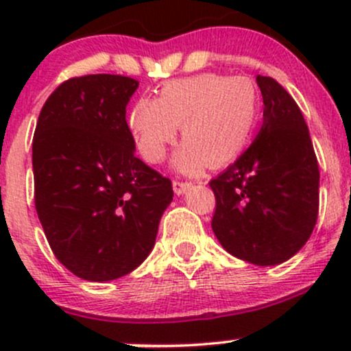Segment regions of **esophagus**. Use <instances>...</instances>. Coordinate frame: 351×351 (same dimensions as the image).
I'll use <instances>...</instances> for the list:
<instances>
[{
    "label": "esophagus",
    "mask_w": 351,
    "mask_h": 351,
    "mask_svg": "<svg viewBox=\"0 0 351 351\" xmlns=\"http://www.w3.org/2000/svg\"><path fill=\"white\" fill-rule=\"evenodd\" d=\"M190 186H192V182H178V180H175V182H173V190H175L176 195H182V193H185Z\"/></svg>",
    "instance_id": "obj_1"
}]
</instances>
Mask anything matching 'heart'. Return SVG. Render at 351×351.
Listing matches in <instances>:
<instances>
[{
	"mask_svg": "<svg viewBox=\"0 0 351 351\" xmlns=\"http://www.w3.org/2000/svg\"><path fill=\"white\" fill-rule=\"evenodd\" d=\"M261 97L244 76L204 73L166 81L158 98L141 97L127 115L137 151L147 162H161L178 136L185 143L175 165L180 171L221 168L244 153L256 129Z\"/></svg>",
	"mask_w": 351,
	"mask_h": 351,
	"instance_id": "heart-1",
	"label": "heart"
}]
</instances>
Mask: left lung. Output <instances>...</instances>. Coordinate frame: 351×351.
I'll use <instances>...</instances> for the list:
<instances>
[{
  "label": "left lung",
  "instance_id": "8db88e82",
  "mask_svg": "<svg viewBox=\"0 0 351 351\" xmlns=\"http://www.w3.org/2000/svg\"><path fill=\"white\" fill-rule=\"evenodd\" d=\"M263 125L244 153L212 180V231L228 253L267 267L292 258L313 234L319 210V166L293 98L256 76Z\"/></svg>",
  "mask_w": 351,
  "mask_h": 351
}]
</instances>
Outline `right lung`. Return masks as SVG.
<instances>
[{
	"label": "right lung",
	"instance_id": "obj_1",
	"mask_svg": "<svg viewBox=\"0 0 351 351\" xmlns=\"http://www.w3.org/2000/svg\"><path fill=\"white\" fill-rule=\"evenodd\" d=\"M139 81L88 74L59 84L32 144L35 208L52 253L76 277L107 282L153 250L171 180L136 158L125 107Z\"/></svg>",
	"mask_w": 351,
	"mask_h": 351
}]
</instances>
